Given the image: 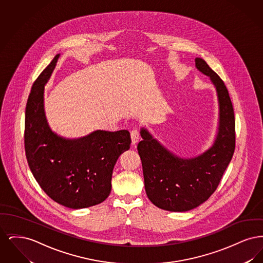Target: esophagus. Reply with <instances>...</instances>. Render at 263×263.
I'll list each match as a JSON object with an SVG mask.
<instances>
[{
    "label": "esophagus",
    "mask_w": 263,
    "mask_h": 263,
    "mask_svg": "<svg viewBox=\"0 0 263 263\" xmlns=\"http://www.w3.org/2000/svg\"><path fill=\"white\" fill-rule=\"evenodd\" d=\"M130 135H131V140H132V144L133 145H135V144H137L138 141H139V139H140V133H139V130L138 129H133L132 131H131V133H130Z\"/></svg>",
    "instance_id": "34e87169"
}]
</instances>
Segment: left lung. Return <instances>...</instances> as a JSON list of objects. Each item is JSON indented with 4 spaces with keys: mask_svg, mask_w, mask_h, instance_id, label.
<instances>
[{
    "mask_svg": "<svg viewBox=\"0 0 263 263\" xmlns=\"http://www.w3.org/2000/svg\"><path fill=\"white\" fill-rule=\"evenodd\" d=\"M196 68L210 77L220 106L219 131L212 147L200 156L184 160L165 150L146 129L138 144L145 189L157 207L172 212H185L207 200L218 187L236 147L235 113L225 83L201 58Z\"/></svg>",
    "mask_w": 263,
    "mask_h": 263,
    "instance_id": "1",
    "label": "left lung"
}]
</instances>
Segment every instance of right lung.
<instances>
[{
  "mask_svg": "<svg viewBox=\"0 0 263 263\" xmlns=\"http://www.w3.org/2000/svg\"><path fill=\"white\" fill-rule=\"evenodd\" d=\"M58 58L59 54L38 76L30 90L25 107V156L39 186L51 199L72 209L87 208L109 195L114 164L130 149L131 138L127 130H98L77 140L59 137L51 131L43 92Z\"/></svg>",
  "mask_w": 263,
  "mask_h": 263,
  "instance_id": "add662e5",
  "label": "right lung"
}]
</instances>
